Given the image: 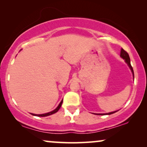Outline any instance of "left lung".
<instances>
[{"instance_id":"1","label":"left lung","mask_w":147,"mask_h":147,"mask_svg":"<svg viewBox=\"0 0 147 147\" xmlns=\"http://www.w3.org/2000/svg\"><path fill=\"white\" fill-rule=\"evenodd\" d=\"M120 57H121L122 59L125 60V62L128 64V67H130V70H131L132 74H133V77H134V71L133 69H132V67L131 66V64H130V57L128 53L126 52V51L122 49H121V51H120ZM117 111H114V112H109V113H106V114H97V115H110V114H114Z\"/></svg>"}]
</instances>
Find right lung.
Masks as SVG:
<instances>
[{"mask_svg": "<svg viewBox=\"0 0 147 147\" xmlns=\"http://www.w3.org/2000/svg\"><path fill=\"white\" fill-rule=\"evenodd\" d=\"M62 103H63V100H61V102H60L59 105H58L57 107L56 108L55 110H53V111L50 112H48V113H45V114H32V113H31V114H32V115H33V116H39V117H44V116H47L51 115V114H55V113H56V112H57L58 111V110H59V108H61V104H62Z\"/></svg>", "mask_w": 147, "mask_h": 147, "instance_id": "1", "label": "right lung"}]
</instances>
